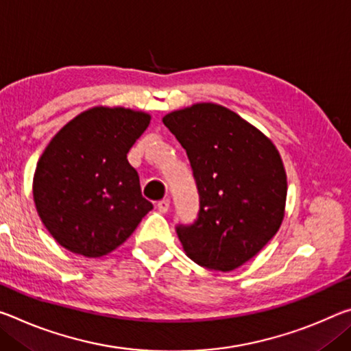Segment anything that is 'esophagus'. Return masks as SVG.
I'll return each instance as SVG.
<instances>
[{
    "mask_svg": "<svg viewBox=\"0 0 351 351\" xmlns=\"http://www.w3.org/2000/svg\"><path fill=\"white\" fill-rule=\"evenodd\" d=\"M169 208H170V199H169V198H164V199H160V202H158L159 213L165 214L167 210H169Z\"/></svg>",
    "mask_w": 351,
    "mask_h": 351,
    "instance_id": "obj_1",
    "label": "esophagus"
}]
</instances>
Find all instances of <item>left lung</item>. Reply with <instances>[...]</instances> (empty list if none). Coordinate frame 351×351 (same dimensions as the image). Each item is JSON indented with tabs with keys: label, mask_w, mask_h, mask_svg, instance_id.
Returning <instances> with one entry per match:
<instances>
[{
	"label": "left lung",
	"mask_w": 351,
	"mask_h": 351,
	"mask_svg": "<svg viewBox=\"0 0 351 351\" xmlns=\"http://www.w3.org/2000/svg\"><path fill=\"white\" fill-rule=\"evenodd\" d=\"M162 121L186 149L198 191L197 219L176 225L182 248L204 269L234 270L280 230L287 193L280 153L219 104H193Z\"/></svg>",
	"instance_id": "8db88e82"
}]
</instances>
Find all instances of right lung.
<instances>
[{
  "mask_svg": "<svg viewBox=\"0 0 351 351\" xmlns=\"http://www.w3.org/2000/svg\"><path fill=\"white\" fill-rule=\"evenodd\" d=\"M148 125V114L93 108L49 142L32 191L43 225L64 248L87 258L108 254L153 209L126 159Z\"/></svg>",
  "mask_w": 351,
  "mask_h": 351,
  "instance_id": "add662e5",
  "label": "right lung"
}]
</instances>
